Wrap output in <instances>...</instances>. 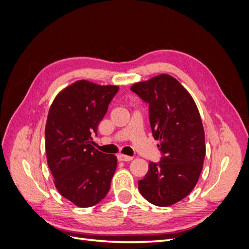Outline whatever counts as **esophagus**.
I'll use <instances>...</instances> for the list:
<instances>
[{"label": "esophagus", "instance_id": "34e87169", "mask_svg": "<svg viewBox=\"0 0 249 249\" xmlns=\"http://www.w3.org/2000/svg\"><path fill=\"white\" fill-rule=\"evenodd\" d=\"M117 159L118 161H124V162H127V161H131L133 160V157H130V156H125V155H118L117 156Z\"/></svg>", "mask_w": 249, "mask_h": 249}]
</instances>
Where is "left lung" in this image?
I'll return each mask as SVG.
<instances>
[{"label":"left lung","mask_w":249,"mask_h":249,"mask_svg":"<svg viewBox=\"0 0 249 249\" xmlns=\"http://www.w3.org/2000/svg\"><path fill=\"white\" fill-rule=\"evenodd\" d=\"M131 90L149 104L153 136L163 157L149 162L138 189L147 201L169 207L185 198L198 182L206 155L205 131L193 97L170 74L135 83Z\"/></svg>","instance_id":"left-lung-1"}]
</instances>
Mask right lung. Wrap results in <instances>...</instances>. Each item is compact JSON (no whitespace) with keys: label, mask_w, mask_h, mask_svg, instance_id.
<instances>
[{"label":"right lung","mask_w":249,"mask_h":249,"mask_svg":"<svg viewBox=\"0 0 249 249\" xmlns=\"http://www.w3.org/2000/svg\"><path fill=\"white\" fill-rule=\"evenodd\" d=\"M119 87L79 80L53 101L46 124L48 166L58 192L79 208L96 205L109 189L117 159L93 147L97 131Z\"/></svg>","instance_id":"right-lung-1"}]
</instances>
